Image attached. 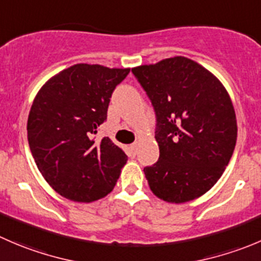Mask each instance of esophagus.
<instances>
[{
  "instance_id": "1",
  "label": "esophagus",
  "mask_w": 261,
  "mask_h": 261,
  "mask_svg": "<svg viewBox=\"0 0 261 261\" xmlns=\"http://www.w3.org/2000/svg\"><path fill=\"white\" fill-rule=\"evenodd\" d=\"M130 150L133 151L134 154H136V151H138V144H136V143L131 144V145H130Z\"/></svg>"
}]
</instances>
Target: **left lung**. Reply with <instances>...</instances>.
<instances>
[{
  "label": "left lung",
  "mask_w": 261,
  "mask_h": 261,
  "mask_svg": "<svg viewBox=\"0 0 261 261\" xmlns=\"http://www.w3.org/2000/svg\"><path fill=\"white\" fill-rule=\"evenodd\" d=\"M156 115L159 159L144 173L161 200L182 204L200 198L229 163L237 120L221 80L184 56L133 67Z\"/></svg>",
  "instance_id": "1"
}]
</instances>
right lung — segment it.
Segmentation results:
<instances>
[{"label": "right lung", "instance_id": "add662e5", "mask_svg": "<svg viewBox=\"0 0 261 261\" xmlns=\"http://www.w3.org/2000/svg\"><path fill=\"white\" fill-rule=\"evenodd\" d=\"M130 69L76 63L44 83L28 117L35 164L56 192L92 203L115 187L127 155L111 139L94 140L107 118L110 98Z\"/></svg>", "mask_w": 261, "mask_h": 261}]
</instances>
